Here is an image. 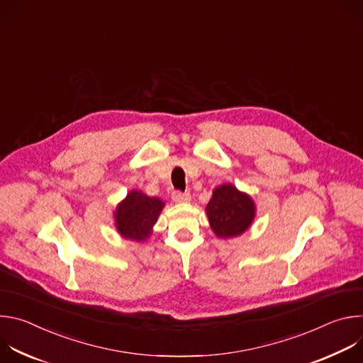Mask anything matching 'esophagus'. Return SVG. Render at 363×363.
I'll return each instance as SVG.
<instances>
[{"mask_svg":"<svg viewBox=\"0 0 363 363\" xmlns=\"http://www.w3.org/2000/svg\"><path fill=\"white\" fill-rule=\"evenodd\" d=\"M172 199H174L175 202H189V201H191V195H189V192L174 191V192H172Z\"/></svg>","mask_w":363,"mask_h":363,"instance_id":"34e87169","label":"esophagus"}]
</instances>
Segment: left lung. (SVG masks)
<instances>
[{
  "instance_id": "left-lung-1",
  "label": "left lung",
  "mask_w": 363,
  "mask_h": 363,
  "mask_svg": "<svg viewBox=\"0 0 363 363\" xmlns=\"http://www.w3.org/2000/svg\"><path fill=\"white\" fill-rule=\"evenodd\" d=\"M205 210L213 231L220 238L242 234L248 230L255 216V205L251 196L240 192L231 184L216 188Z\"/></svg>"
}]
</instances>
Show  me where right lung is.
<instances>
[{
	"mask_svg": "<svg viewBox=\"0 0 363 363\" xmlns=\"http://www.w3.org/2000/svg\"><path fill=\"white\" fill-rule=\"evenodd\" d=\"M162 208L164 202L160 198L147 196L136 189L130 191L115 213L119 234L133 241L147 240Z\"/></svg>",
	"mask_w": 363,
	"mask_h": 363,
	"instance_id": "add662e5",
	"label": "right lung"
}]
</instances>
